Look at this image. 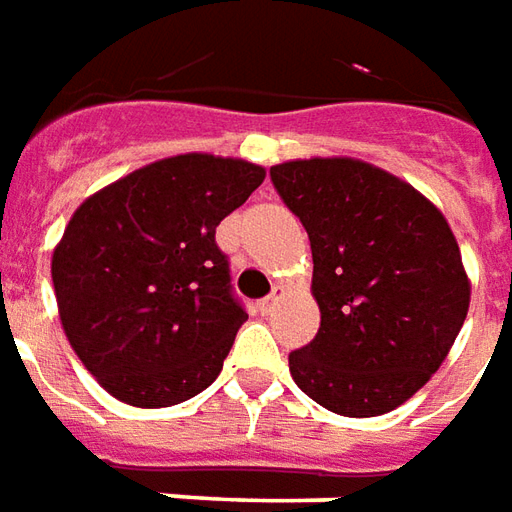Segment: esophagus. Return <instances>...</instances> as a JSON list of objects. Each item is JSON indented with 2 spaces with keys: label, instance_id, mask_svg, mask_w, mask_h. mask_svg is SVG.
I'll list each match as a JSON object with an SVG mask.
<instances>
[{
  "label": "esophagus",
  "instance_id": "1",
  "mask_svg": "<svg viewBox=\"0 0 512 512\" xmlns=\"http://www.w3.org/2000/svg\"><path fill=\"white\" fill-rule=\"evenodd\" d=\"M278 297H281V289H273V295L262 297V300L256 303V308H259V314H262V317L273 314V308H275V303H278Z\"/></svg>",
  "mask_w": 512,
  "mask_h": 512
}]
</instances>
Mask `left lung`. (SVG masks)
<instances>
[{
	"label": "left lung",
	"instance_id": "left-lung-1",
	"mask_svg": "<svg viewBox=\"0 0 512 512\" xmlns=\"http://www.w3.org/2000/svg\"><path fill=\"white\" fill-rule=\"evenodd\" d=\"M311 242L317 336L289 372L339 416H380L411 400L447 358L469 311L452 228L408 181L350 157L270 168Z\"/></svg>",
	"mask_w": 512,
	"mask_h": 512
}]
</instances>
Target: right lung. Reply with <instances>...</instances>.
Segmentation results:
<instances>
[{"mask_svg":"<svg viewBox=\"0 0 512 512\" xmlns=\"http://www.w3.org/2000/svg\"><path fill=\"white\" fill-rule=\"evenodd\" d=\"M262 181L245 159L179 154L90 195L68 220L52 256L60 322L115 400L168 408L215 383L248 320L215 228Z\"/></svg>","mask_w":512,"mask_h":512,"instance_id":"add662e5","label":"right lung"}]
</instances>
